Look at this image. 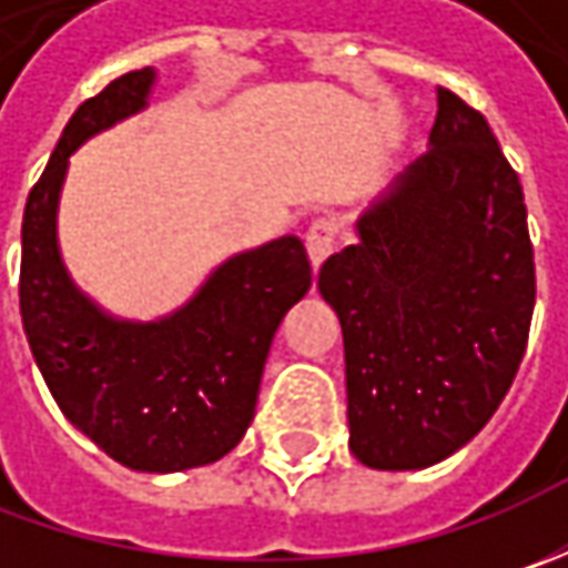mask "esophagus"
<instances>
[{"instance_id": "34e87169", "label": "esophagus", "mask_w": 568, "mask_h": 568, "mask_svg": "<svg viewBox=\"0 0 568 568\" xmlns=\"http://www.w3.org/2000/svg\"><path fill=\"white\" fill-rule=\"evenodd\" d=\"M335 240H338V224H335V217H316V221L306 227V250H310V258H313L316 268L325 262V255L332 252Z\"/></svg>"}]
</instances>
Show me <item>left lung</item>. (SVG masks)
Masks as SVG:
<instances>
[{"label": "left lung", "mask_w": 568, "mask_h": 568, "mask_svg": "<svg viewBox=\"0 0 568 568\" xmlns=\"http://www.w3.org/2000/svg\"><path fill=\"white\" fill-rule=\"evenodd\" d=\"M433 151L325 258L344 332L351 452L429 468L506 398L535 316V246L518 173L480 110L439 88Z\"/></svg>", "instance_id": "obj_1"}]
</instances>
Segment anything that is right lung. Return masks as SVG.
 Returning a JSON list of instances; mask_svg holds the SVG:
<instances>
[{
  "mask_svg": "<svg viewBox=\"0 0 568 568\" xmlns=\"http://www.w3.org/2000/svg\"><path fill=\"white\" fill-rule=\"evenodd\" d=\"M154 72L135 69L88 98L33 183L21 221V322L59 410L110 458L166 474L224 458L255 417L262 369L284 313L313 284L296 236L230 258L183 313L125 325L78 294L55 246L69 154L144 106Z\"/></svg>",
  "mask_w": 568,
  "mask_h": 568,
  "instance_id": "right-lung-1",
  "label": "right lung"
}]
</instances>
